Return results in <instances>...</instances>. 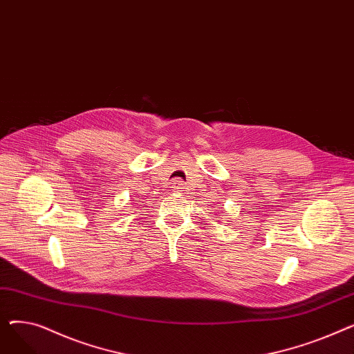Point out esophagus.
Returning a JSON list of instances; mask_svg holds the SVG:
<instances>
[{
  "mask_svg": "<svg viewBox=\"0 0 354 354\" xmlns=\"http://www.w3.org/2000/svg\"><path fill=\"white\" fill-rule=\"evenodd\" d=\"M171 191L174 194H180L183 191V183L178 179V180H174L172 182V187H171Z\"/></svg>",
  "mask_w": 354,
  "mask_h": 354,
  "instance_id": "esophagus-1",
  "label": "esophagus"
}]
</instances>
